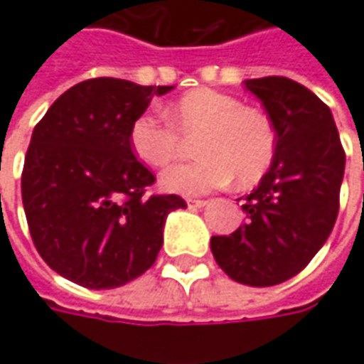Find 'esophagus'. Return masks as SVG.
Returning <instances> with one entry per match:
<instances>
[{
	"label": "esophagus",
	"mask_w": 364,
	"mask_h": 364,
	"mask_svg": "<svg viewBox=\"0 0 364 364\" xmlns=\"http://www.w3.org/2000/svg\"><path fill=\"white\" fill-rule=\"evenodd\" d=\"M205 203L207 201H203V199H191V197L187 199V207H189V209H199V207H203Z\"/></svg>",
	"instance_id": "34e87169"
}]
</instances>
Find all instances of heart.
Wrapping results in <instances>:
<instances>
[{
    "mask_svg": "<svg viewBox=\"0 0 364 364\" xmlns=\"http://www.w3.org/2000/svg\"><path fill=\"white\" fill-rule=\"evenodd\" d=\"M169 122L144 112L132 120L129 144L134 157L165 167L183 153V139H195L199 159L167 169L161 185L171 193L199 195L223 187L257 183L272 167L278 132L266 112L245 107L240 98L211 88L183 95L165 112Z\"/></svg>",
    "mask_w": 364,
    "mask_h": 364,
    "instance_id": "obj_1",
    "label": "heart"
}]
</instances>
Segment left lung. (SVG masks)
<instances>
[{
    "mask_svg": "<svg viewBox=\"0 0 364 364\" xmlns=\"http://www.w3.org/2000/svg\"><path fill=\"white\" fill-rule=\"evenodd\" d=\"M278 132L269 171L242 209L245 223L213 235V257L232 280L247 286L286 282L306 268L338 215L345 149L331 108L306 86L266 76L245 80Z\"/></svg>",
    "mask_w": 364,
    "mask_h": 364,
    "instance_id": "left-lung-1",
    "label": "left lung"
}]
</instances>
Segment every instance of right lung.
<instances>
[{
	"label": "right lung",
	"mask_w": 364,
	"mask_h": 364,
	"mask_svg": "<svg viewBox=\"0 0 364 364\" xmlns=\"http://www.w3.org/2000/svg\"><path fill=\"white\" fill-rule=\"evenodd\" d=\"M173 86L90 78L36 124L21 201L38 254L84 288H119L155 264L179 195H146L155 175L132 155L129 131L153 96Z\"/></svg>",
	"instance_id": "add662e5"
}]
</instances>
